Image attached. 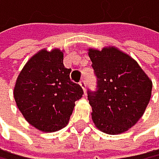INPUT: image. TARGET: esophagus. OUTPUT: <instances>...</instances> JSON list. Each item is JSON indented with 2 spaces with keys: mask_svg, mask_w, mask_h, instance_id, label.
<instances>
[{
  "mask_svg": "<svg viewBox=\"0 0 159 159\" xmlns=\"http://www.w3.org/2000/svg\"><path fill=\"white\" fill-rule=\"evenodd\" d=\"M80 86L82 87V89H83L84 93L86 92V82H85V80H82L80 82Z\"/></svg>",
  "mask_w": 159,
  "mask_h": 159,
  "instance_id": "esophagus-1",
  "label": "esophagus"
}]
</instances>
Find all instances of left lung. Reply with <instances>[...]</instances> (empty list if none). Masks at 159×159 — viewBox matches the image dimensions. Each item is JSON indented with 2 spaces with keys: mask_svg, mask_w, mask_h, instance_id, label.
I'll use <instances>...</instances> for the list:
<instances>
[{
  "mask_svg": "<svg viewBox=\"0 0 159 159\" xmlns=\"http://www.w3.org/2000/svg\"><path fill=\"white\" fill-rule=\"evenodd\" d=\"M97 77V90L87 92L96 127L120 134L134 126L151 98L152 81L129 55L115 47L89 49Z\"/></svg>",
  "mask_w": 159,
  "mask_h": 159,
  "instance_id": "8db88e82",
  "label": "left lung"
}]
</instances>
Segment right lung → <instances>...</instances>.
Here are the masks:
<instances>
[{"label": "right lung", "mask_w": 159, "mask_h": 159, "mask_svg": "<svg viewBox=\"0 0 159 159\" xmlns=\"http://www.w3.org/2000/svg\"><path fill=\"white\" fill-rule=\"evenodd\" d=\"M59 49L41 50L25 64L13 95L24 118L36 129L54 132L66 127L83 89L70 81Z\"/></svg>", "instance_id": "right-lung-1"}]
</instances>
